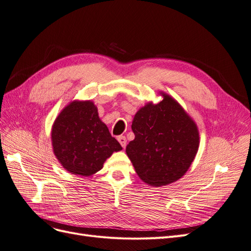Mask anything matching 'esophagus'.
<instances>
[{
	"mask_svg": "<svg viewBox=\"0 0 251 251\" xmlns=\"http://www.w3.org/2000/svg\"><path fill=\"white\" fill-rule=\"evenodd\" d=\"M117 140H118V142L120 143V145L123 146V148H126V138L125 136H118Z\"/></svg>",
	"mask_w": 251,
	"mask_h": 251,
	"instance_id": "1",
	"label": "esophagus"
}]
</instances>
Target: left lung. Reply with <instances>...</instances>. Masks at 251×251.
Returning a JSON list of instances; mask_svg holds the SVG:
<instances>
[{"mask_svg":"<svg viewBox=\"0 0 251 251\" xmlns=\"http://www.w3.org/2000/svg\"><path fill=\"white\" fill-rule=\"evenodd\" d=\"M163 100L148 102L134 116L135 139L126 152L143 182L163 186L177 181L197 155L200 135L195 120L174 98L159 92Z\"/></svg>","mask_w":251,"mask_h":251,"instance_id":"1","label":"left lung"}]
</instances>
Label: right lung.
I'll use <instances>...</instances> for the list:
<instances>
[{"label":"right lung","mask_w":251,"mask_h":251,"mask_svg":"<svg viewBox=\"0 0 251 251\" xmlns=\"http://www.w3.org/2000/svg\"><path fill=\"white\" fill-rule=\"evenodd\" d=\"M51 144L65 170L85 177L99 172L108 157L123 149L92 100H74L59 112L51 127Z\"/></svg>","instance_id":"right-lung-1"}]
</instances>
